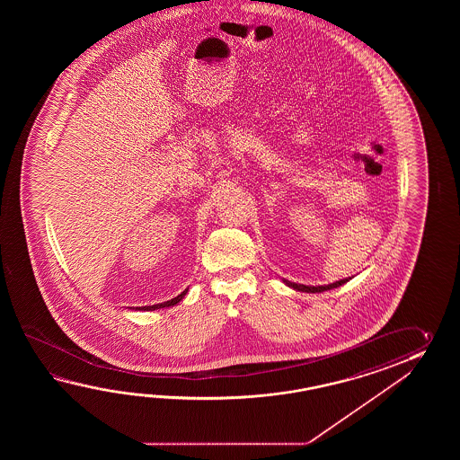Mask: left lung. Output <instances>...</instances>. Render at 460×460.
I'll use <instances>...</instances> for the list:
<instances>
[{"label": "left lung", "instance_id": "obj_1", "mask_svg": "<svg viewBox=\"0 0 460 460\" xmlns=\"http://www.w3.org/2000/svg\"><path fill=\"white\" fill-rule=\"evenodd\" d=\"M349 279H352V278H345V279H341V281L323 284V286H305V284L291 283V281H288V279H283V283L286 284V286H289V288H293L296 291H301V293H323V291H329V289L342 286V284L347 283Z\"/></svg>", "mask_w": 460, "mask_h": 460}]
</instances>
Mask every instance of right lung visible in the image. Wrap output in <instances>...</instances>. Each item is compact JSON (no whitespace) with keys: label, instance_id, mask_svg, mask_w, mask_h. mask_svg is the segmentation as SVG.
Returning a JSON list of instances; mask_svg holds the SVG:
<instances>
[{"label":"right lung","instance_id":"right-lung-1","mask_svg":"<svg viewBox=\"0 0 460 460\" xmlns=\"http://www.w3.org/2000/svg\"><path fill=\"white\" fill-rule=\"evenodd\" d=\"M187 291H189V288H187L186 291H182L179 296H176V297H172L171 301H166V303L153 304V305H143V307H137V311H156V309H163V307L176 305L177 303H181V301L184 299V296H186Z\"/></svg>","mask_w":460,"mask_h":460}]
</instances>
